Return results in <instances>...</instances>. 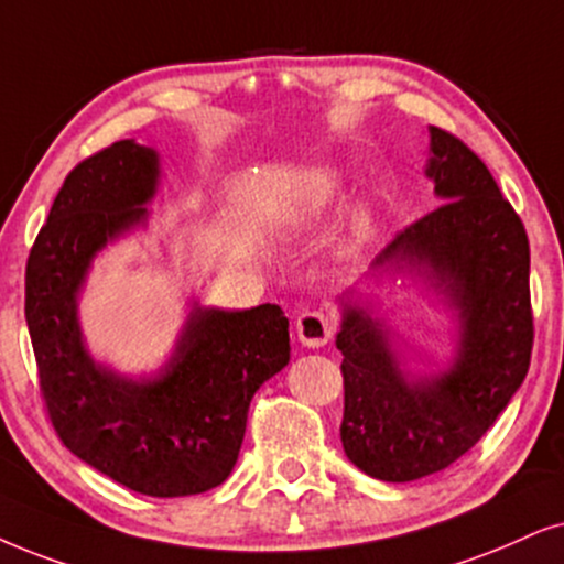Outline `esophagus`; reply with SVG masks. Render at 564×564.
Returning a JSON list of instances; mask_svg holds the SVG:
<instances>
[{"mask_svg": "<svg viewBox=\"0 0 564 564\" xmlns=\"http://www.w3.org/2000/svg\"><path fill=\"white\" fill-rule=\"evenodd\" d=\"M333 319L325 312H304L296 319V335L306 348H323L333 335Z\"/></svg>", "mask_w": 564, "mask_h": 564, "instance_id": "obj_1", "label": "esophagus"}]
</instances>
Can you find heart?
Segmentation results:
<instances>
[{"label":"heart","mask_w":564,"mask_h":564,"mask_svg":"<svg viewBox=\"0 0 564 564\" xmlns=\"http://www.w3.org/2000/svg\"><path fill=\"white\" fill-rule=\"evenodd\" d=\"M333 189H335L333 176H323V180H317L315 187H312L310 197H306V205H310V208H323L327 199L333 197ZM372 224H375L372 213H369L367 208H359L351 218V231H348V239L351 241L367 239L369 234H372Z\"/></svg>","instance_id":"heart-1"}]
</instances>
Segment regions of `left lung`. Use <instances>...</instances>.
Listing matches in <instances>:
<instances>
[{
	"label": "left lung",
	"instance_id": "8db88e82",
	"mask_svg": "<svg viewBox=\"0 0 564 564\" xmlns=\"http://www.w3.org/2000/svg\"><path fill=\"white\" fill-rule=\"evenodd\" d=\"M426 176L437 210L405 226L377 254L372 275L409 273L458 312V351L447 369H401L380 317L340 299L335 346L344 354L348 460L380 481L437 474L468 453L525 380L533 348L531 252L523 220L466 142L430 127Z\"/></svg>",
	"mask_w": 564,
	"mask_h": 564
}]
</instances>
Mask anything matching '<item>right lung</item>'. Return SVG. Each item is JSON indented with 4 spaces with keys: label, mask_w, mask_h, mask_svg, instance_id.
<instances>
[{
    "label": "right lung",
    "mask_w": 564,
    "mask_h": 564,
    "mask_svg": "<svg viewBox=\"0 0 564 564\" xmlns=\"http://www.w3.org/2000/svg\"><path fill=\"white\" fill-rule=\"evenodd\" d=\"M161 159L119 140L64 180L25 265V319L48 419L69 453L148 497H187L229 479L260 384L291 359L278 304H192L159 375L132 380L85 348L77 296L109 241L145 224Z\"/></svg>",
    "instance_id": "obj_1"
}]
</instances>
